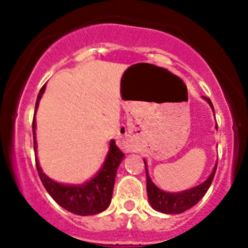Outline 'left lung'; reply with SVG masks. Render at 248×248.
<instances>
[{"mask_svg": "<svg viewBox=\"0 0 248 248\" xmlns=\"http://www.w3.org/2000/svg\"><path fill=\"white\" fill-rule=\"evenodd\" d=\"M204 99L210 104L212 110H214V106H212L210 98L204 97ZM144 163L145 170H146L147 198H149L151 206L154 207L156 211L163 212V214H181V212L186 211V210L194 206V205L205 196V193L207 192L209 187L211 186L212 180H214L217 168L216 164L214 170L210 174V176L207 177L202 184L199 185V186L193 187V188L191 189H186V191L177 192V193H169V192H164L162 191V189H159L158 187L151 181L149 172H147L146 161H144Z\"/></svg>", "mask_w": 248, "mask_h": 248, "instance_id": "obj_1", "label": "left lung"}]
</instances>
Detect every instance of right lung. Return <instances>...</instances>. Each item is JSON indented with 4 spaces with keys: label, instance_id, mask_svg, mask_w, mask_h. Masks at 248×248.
Segmentation results:
<instances>
[{
    "label": "right lung",
    "instance_id": "add662e5",
    "mask_svg": "<svg viewBox=\"0 0 248 248\" xmlns=\"http://www.w3.org/2000/svg\"><path fill=\"white\" fill-rule=\"evenodd\" d=\"M44 91H46V85L42 87L38 97H37L36 110L38 108L39 99H41ZM32 131H33V147L34 151H36V119L34 117L33 122H32ZM124 156V155L122 154L121 150L115 144V140H110L109 152L107 155L103 167L97 172L96 176L82 185L59 184V182H55L54 180L47 177L39 167L37 154L36 166L42 184L46 187L47 193L60 206H62L72 214L80 215V216H90V215H96L104 211L110 205L112 189H114L115 176H116L117 168H119Z\"/></svg>",
    "mask_w": 248,
    "mask_h": 248
}]
</instances>
